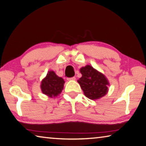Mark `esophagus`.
Here are the masks:
<instances>
[{
  "instance_id": "34e87169",
  "label": "esophagus",
  "mask_w": 146,
  "mask_h": 146,
  "mask_svg": "<svg viewBox=\"0 0 146 146\" xmlns=\"http://www.w3.org/2000/svg\"><path fill=\"white\" fill-rule=\"evenodd\" d=\"M75 79H76V78L75 77V76H73V77L68 78H67V80H69V81H70V80H75Z\"/></svg>"
}]
</instances>
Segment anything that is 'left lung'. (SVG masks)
<instances>
[{
  "label": "left lung",
  "instance_id": "8db88e82",
  "mask_svg": "<svg viewBox=\"0 0 146 146\" xmlns=\"http://www.w3.org/2000/svg\"><path fill=\"white\" fill-rule=\"evenodd\" d=\"M80 73L82 76L78 82L86 97L91 100H96L107 93L109 83L104 75L89 65L82 68Z\"/></svg>",
  "mask_w": 146,
  "mask_h": 146
}]
</instances>
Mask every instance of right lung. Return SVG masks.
Segmentation results:
<instances>
[{
	"mask_svg": "<svg viewBox=\"0 0 146 146\" xmlns=\"http://www.w3.org/2000/svg\"><path fill=\"white\" fill-rule=\"evenodd\" d=\"M64 84V81L61 77L56 75L54 71H50L41 82V89L43 94L54 98L62 92Z\"/></svg>",
	"mask_w": 146,
	"mask_h": 146,
	"instance_id": "right-lung-1",
	"label": "right lung"
}]
</instances>
